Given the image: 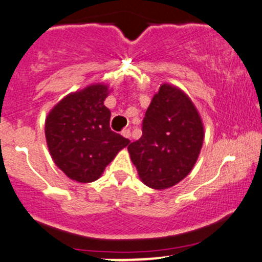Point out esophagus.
I'll list each match as a JSON object with an SVG mask.
<instances>
[{
	"instance_id": "34e87169",
	"label": "esophagus",
	"mask_w": 262,
	"mask_h": 262,
	"mask_svg": "<svg viewBox=\"0 0 262 262\" xmlns=\"http://www.w3.org/2000/svg\"><path fill=\"white\" fill-rule=\"evenodd\" d=\"M122 136L126 138V139H130V130H129V129H123Z\"/></svg>"
}]
</instances>
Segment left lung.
<instances>
[{
	"label": "left lung",
	"instance_id": "obj_1",
	"mask_svg": "<svg viewBox=\"0 0 262 262\" xmlns=\"http://www.w3.org/2000/svg\"><path fill=\"white\" fill-rule=\"evenodd\" d=\"M203 142V120L194 103L182 89L164 83L145 112L143 136L128 151L140 180L163 190L190 173Z\"/></svg>",
	"mask_w": 262,
	"mask_h": 262
}]
</instances>
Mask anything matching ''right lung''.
Segmentation results:
<instances>
[{
  "mask_svg": "<svg viewBox=\"0 0 262 262\" xmlns=\"http://www.w3.org/2000/svg\"><path fill=\"white\" fill-rule=\"evenodd\" d=\"M109 87L96 83L68 94L46 118L45 133L56 165L72 180L92 183L129 140L109 128Z\"/></svg>",
  "mask_w": 262,
  "mask_h": 262,
  "instance_id": "1",
  "label": "right lung"
}]
</instances>
